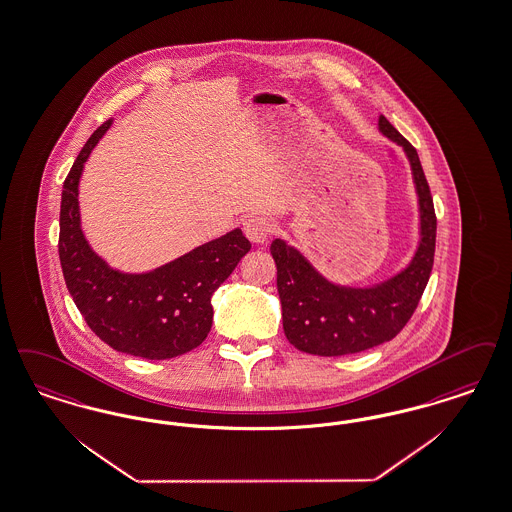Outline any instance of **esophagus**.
Instances as JSON below:
<instances>
[{"mask_svg":"<svg viewBox=\"0 0 512 512\" xmlns=\"http://www.w3.org/2000/svg\"><path fill=\"white\" fill-rule=\"evenodd\" d=\"M274 226L272 223L265 219V217H257V215H251L244 221V232H246L247 238L253 242V244H263L268 240V236L272 234Z\"/></svg>","mask_w":512,"mask_h":512,"instance_id":"34e87169","label":"esophagus"}]
</instances>
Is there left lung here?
I'll return each instance as SVG.
<instances>
[{"label":"left lung","instance_id":"left-lung-1","mask_svg":"<svg viewBox=\"0 0 512 512\" xmlns=\"http://www.w3.org/2000/svg\"><path fill=\"white\" fill-rule=\"evenodd\" d=\"M379 127L408 154L421 205V244L411 265L389 282L352 289L329 284L297 249L274 240L270 253L278 270L284 333L293 347L308 354L343 356L394 339L408 324L429 282L436 246V213L429 183L413 144L385 116L379 118Z\"/></svg>","mask_w":512,"mask_h":512}]
</instances>
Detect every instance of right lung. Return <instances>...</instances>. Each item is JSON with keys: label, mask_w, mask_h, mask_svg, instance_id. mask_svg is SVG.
<instances>
[{"label": "right lung", "mask_w": 512, "mask_h": 512, "mask_svg": "<svg viewBox=\"0 0 512 512\" xmlns=\"http://www.w3.org/2000/svg\"><path fill=\"white\" fill-rule=\"evenodd\" d=\"M108 127L110 120L83 144L62 184V276L83 320L106 345L146 360L175 358L204 343L213 322L211 295L251 244L236 228L154 272L112 270L87 246L78 211L83 164Z\"/></svg>", "instance_id": "obj_1"}]
</instances>
